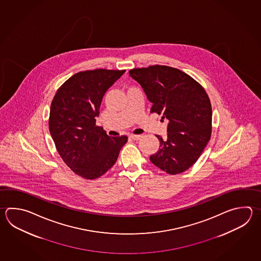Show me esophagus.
<instances>
[{
	"label": "esophagus",
	"mask_w": 261,
	"mask_h": 261,
	"mask_svg": "<svg viewBox=\"0 0 261 261\" xmlns=\"http://www.w3.org/2000/svg\"><path fill=\"white\" fill-rule=\"evenodd\" d=\"M129 138L133 139V140H139V139H141V136H139V135H130Z\"/></svg>",
	"instance_id": "obj_1"
}]
</instances>
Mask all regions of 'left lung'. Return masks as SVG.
I'll use <instances>...</instances> for the list:
<instances>
[{
  "label": "left lung",
  "instance_id": "1",
  "mask_svg": "<svg viewBox=\"0 0 261 261\" xmlns=\"http://www.w3.org/2000/svg\"><path fill=\"white\" fill-rule=\"evenodd\" d=\"M152 103L150 112L169 122L167 137L158 151L150 155L153 165L170 175L180 174L194 165L212 133V107L206 91L180 69L153 65L129 70Z\"/></svg>",
  "mask_w": 261,
  "mask_h": 261
}]
</instances>
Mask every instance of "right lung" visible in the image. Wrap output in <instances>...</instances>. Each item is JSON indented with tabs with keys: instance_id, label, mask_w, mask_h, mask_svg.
Here are the masks:
<instances>
[{
	"instance_id": "1",
	"label": "right lung",
	"mask_w": 261,
	"mask_h": 261,
	"mask_svg": "<svg viewBox=\"0 0 261 261\" xmlns=\"http://www.w3.org/2000/svg\"><path fill=\"white\" fill-rule=\"evenodd\" d=\"M125 70L77 72L59 87L50 108L49 131L56 149L76 175L95 179L117 161L127 137L111 138L96 124L106 91Z\"/></svg>"
}]
</instances>
